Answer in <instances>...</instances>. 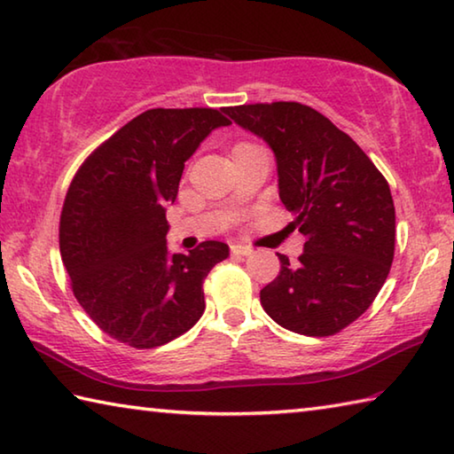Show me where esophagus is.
<instances>
[{"mask_svg":"<svg viewBox=\"0 0 454 454\" xmlns=\"http://www.w3.org/2000/svg\"><path fill=\"white\" fill-rule=\"evenodd\" d=\"M230 252H232L234 256H250L252 248H248V246H244V244H232L230 246Z\"/></svg>","mask_w":454,"mask_h":454,"instance_id":"34e87169","label":"esophagus"}]
</instances>
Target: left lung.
<instances>
[{"label": "left lung", "instance_id": "obj_1", "mask_svg": "<svg viewBox=\"0 0 454 454\" xmlns=\"http://www.w3.org/2000/svg\"><path fill=\"white\" fill-rule=\"evenodd\" d=\"M270 145L278 194L304 238L301 264L278 254L280 272L260 290L268 317L306 336L340 333L379 294L395 258L388 182L348 134L310 106L248 104L224 110Z\"/></svg>", "mask_w": 454, "mask_h": 454}]
</instances>
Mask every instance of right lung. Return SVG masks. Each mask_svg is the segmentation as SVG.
I'll return each mask as SVG.
<instances>
[{
    "label": "right lung",
    "mask_w": 454,
    "mask_h": 454,
    "mask_svg": "<svg viewBox=\"0 0 454 454\" xmlns=\"http://www.w3.org/2000/svg\"><path fill=\"white\" fill-rule=\"evenodd\" d=\"M230 120L212 107H156L90 153L67 190L59 252L74 296L107 336L156 348L204 314V278L228 244L206 240L170 254L166 206L178 196L184 162Z\"/></svg>",
    "instance_id": "obj_1"
}]
</instances>
